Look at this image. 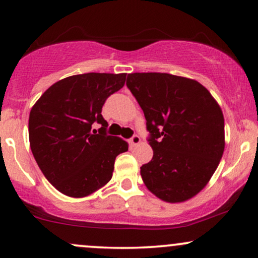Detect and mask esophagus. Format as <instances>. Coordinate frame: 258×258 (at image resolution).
Instances as JSON below:
<instances>
[{"instance_id":"obj_1","label":"esophagus","mask_w":258,"mask_h":258,"mask_svg":"<svg viewBox=\"0 0 258 258\" xmlns=\"http://www.w3.org/2000/svg\"><path fill=\"white\" fill-rule=\"evenodd\" d=\"M140 142H141V139H140V136H137V135H134L132 139H130V144H132L133 147H136L137 144H140Z\"/></svg>"}]
</instances>
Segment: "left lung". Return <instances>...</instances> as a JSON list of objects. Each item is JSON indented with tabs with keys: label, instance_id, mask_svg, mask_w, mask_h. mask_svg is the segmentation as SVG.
Returning <instances> with one entry per match:
<instances>
[{
	"label": "left lung",
	"instance_id": "left-lung-1",
	"mask_svg": "<svg viewBox=\"0 0 258 258\" xmlns=\"http://www.w3.org/2000/svg\"><path fill=\"white\" fill-rule=\"evenodd\" d=\"M126 87L139 102L154 155L144 184L169 203L184 202L210 181L224 151V117L209 90L167 73H134Z\"/></svg>",
	"mask_w": 258,
	"mask_h": 258
}]
</instances>
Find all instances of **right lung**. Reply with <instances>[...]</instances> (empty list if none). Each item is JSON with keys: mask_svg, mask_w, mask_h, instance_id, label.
<instances>
[{"mask_svg": "<svg viewBox=\"0 0 258 258\" xmlns=\"http://www.w3.org/2000/svg\"><path fill=\"white\" fill-rule=\"evenodd\" d=\"M126 74L88 73L66 77L42 94L29 115V142L45 178L67 196L86 197L112 177L115 158L128 143L107 135V98ZM94 122L101 128L92 130Z\"/></svg>", "mask_w": 258, "mask_h": 258, "instance_id": "obj_1", "label": "right lung"}]
</instances>
